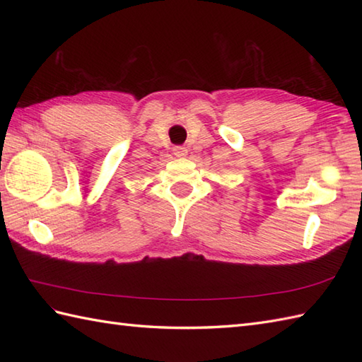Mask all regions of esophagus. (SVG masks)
Instances as JSON below:
<instances>
[{
    "instance_id": "esophagus-1",
    "label": "esophagus",
    "mask_w": 362,
    "mask_h": 362,
    "mask_svg": "<svg viewBox=\"0 0 362 362\" xmlns=\"http://www.w3.org/2000/svg\"><path fill=\"white\" fill-rule=\"evenodd\" d=\"M173 152H174V156H175V157H185L188 151H187L185 146H174V148H173Z\"/></svg>"
}]
</instances>
